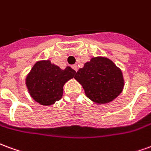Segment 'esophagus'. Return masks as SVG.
<instances>
[{
  "label": "esophagus",
  "mask_w": 151,
  "mask_h": 151,
  "mask_svg": "<svg viewBox=\"0 0 151 151\" xmlns=\"http://www.w3.org/2000/svg\"><path fill=\"white\" fill-rule=\"evenodd\" d=\"M73 68V70H75L76 72H77V71H78V66H77V65H73V67H72Z\"/></svg>",
  "instance_id": "1"
}]
</instances>
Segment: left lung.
I'll list each match as a JSON object with an SVG mask.
<instances>
[{
	"label": "left lung",
	"mask_w": 151,
	"mask_h": 151,
	"mask_svg": "<svg viewBox=\"0 0 151 151\" xmlns=\"http://www.w3.org/2000/svg\"><path fill=\"white\" fill-rule=\"evenodd\" d=\"M74 78L85 91L87 97L98 105L114 101L123 91V73L109 59L92 57L79 68Z\"/></svg>",
	"instance_id": "8db88e82"
}]
</instances>
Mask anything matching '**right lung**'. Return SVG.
Instances as JSON below:
<instances>
[{
	"mask_svg": "<svg viewBox=\"0 0 151 151\" xmlns=\"http://www.w3.org/2000/svg\"><path fill=\"white\" fill-rule=\"evenodd\" d=\"M69 66L61 69L49 60L37 61L26 77V86L32 98L40 105H52L63 96V87L75 75Z\"/></svg>",
	"mask_w": 151,
	"mask_h": 151,
	"instance_id": "add662e5",
	"label": "right lung"
}]
</instances>
